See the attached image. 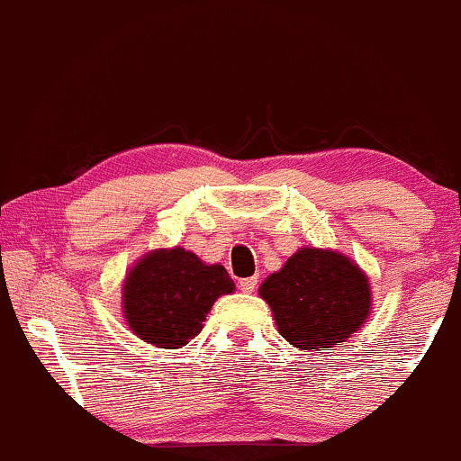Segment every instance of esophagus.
Returning a JSON list of instances; mask_svg holds the SVG:
<instances>
[{
  "label": "esophagus",
  "mask_w": 461,
  "mask_h": 461,
  "mask_svg": "<svg viewBox=\"0 0 461 461\" xmlns=\"http://www.w3.org/2000/svg\"><path fill=\"white\" fill-rule=\"evenodd\" d=\"M257 285H258L257 276H250V278L240 280V289L243 291V294H254V289H257Z\"/></svg>",
  "instance_id": "1"
}]
</instances>
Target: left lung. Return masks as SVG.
I'll list each match as a JSON object with an SVG mask.
<instances>
[{"mask_svg": "<svg viewBox=\"0 0 461 461\" xmlns=\"http://www.w3.org/2000/svg\"><path fill=\"white\" fill-rule=\"evenodd\" d=\"M258 295L272 308L280 337L317 354L343 345L373 308L369 276L332 248H300L263 280Z\"/></svg>", "mask_w": 461, "mask_h": 461, "instance_id": "obj_1", "label": "left lung"}]
</instances>
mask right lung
<instances>
[{"label":"right lung","instance_id":"right-lung-1","mask_svg":"<svg viewBox=\"0 0 461 461\" xmlns=\"http://www.w3.org/2000/svg\"><path fill=\"white\" fill-rule=\"evenodd\" d=\"M235 291L220 263L185 248H157L140 257L122 283V317L144 343L178 349L203 330L215 300Z\"/></svg>","mask_w":461,"mask_h":461}]
</instances>
